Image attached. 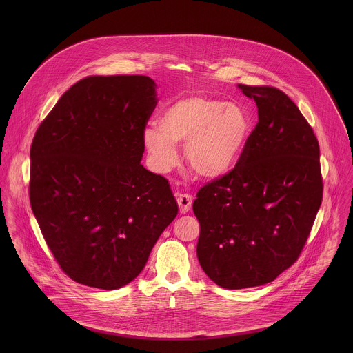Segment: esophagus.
I'll list each match as a JSON object with an SVG mask.
<instances>
[{"instance_id": "obj_1", "label": "esophagus", "mask_w": 353, "mask_h": 353, "mask_svg": "<svg viewBox=\"0 0 353 353\" xmlns=\"http://www.w3.org/2000/svg\"><path fill=\"white\" fill-rule=\"evenodd\" d=\"M176 201L179 205L181 213H188L193 205V197L190 194H178Z\"/></svg>"}]
</instances>
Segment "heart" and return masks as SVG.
Wrapping results in <instances>:
<instances>
[{
	"instance_id": "b5f03b06",
	"label": "heart",
	"mask_w": 353,
	"mask_h": 353,
	"mask_svg": "<svg viewBox=\"0 0 353 353\" xmlns=\"http://www.w3.org/2000/svg\"><path fill=\"white\" fill-rule=\"evenodd\" d=\"M156 126L143 132V144L159 172L170 171L185 147L190 168L203 179L227 176L241 163L252 136V118L236 103L196 94L172 101Z\"/></svg>"
}]
</instances>
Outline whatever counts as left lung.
Wrapping results in <instances>:
<instances>
[{
	"mask_svg": "<svg viewBox=\"0 0 353 353\" xmlns=\"http://www.w3.org/2000/svg\"><path fill=\"white\" fill-rule=\"evenodd\" d=\"M258 108L245 154L193 203L197 256L219 287L268 284L299 256L322 202L318 140L301 110L272 87L238 85Z\"/></svg>",
	"mask_w": 353,
	"mask_h": 353,
	"instance_id": "1",
	"label": "left lung"
}]
</instances>
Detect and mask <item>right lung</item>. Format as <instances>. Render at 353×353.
<instances>
[{"mask_svg": "<svg viewBox=\"0 0 353 353\" xmlns=\"http://www.w3.org/2000/svg\"><path fill=\"white\" fill-rule=\"evenodd\" d=\"M157 101L148 76L87 77L35 133L31 208L57 262L80 284L133 281L178 214L168 181L140 164Z\"/></svg>", "mask_w": 353, "mask_h": 353, "instance_id": "1", "label": "right lung"}]
</instances>
